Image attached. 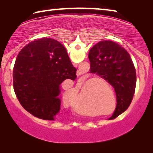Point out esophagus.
<instances>
[{
  "instance_id": "34e87169",
  "label": "esophagus",
  "mask_w": 153,
  "mask_h": 153,
  "mask_svg": "<svg viewBox=\"0 0 153 153\" xmlns=\"http://www.w3.org/2000/svg\"><path fill=\"white\" fill-rule=\"evenodd\" d=\"M81 74H82V73H81V72H80L79 70L77 71V76H81Z\"/></svg>"
}]
</instances>
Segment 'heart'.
Returning a JSON list of instances; mask_svg holds the SVG:
<instances>
[{"instance_id": "1", "label": "heart", "mask_w": 153, "mask_h": 153, "mask_svg": "<svg viewBox=\"0 0 153 153\" xmlns=\"http://www.w3.org/2000/svg\"><path fill=\"white\" fill-rule=\"evenodd\" d=\"M90 80H88L84 82L80 91L74 95L70 100H69V98L67 95V102H69V106L75 113L82 115H90L92 113L94 105L90 95ZM108 96L106 95L105 93L100 94L95 98V105L100 108H105V111H108L112 108L113 106L111 101H108Z\"/></svg>"}]
</instances>
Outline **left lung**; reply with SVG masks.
Segmentation results:
<instances>
[{
  "label": "left lung",
  "instance_id": "1",
  "mask_svg": "<svg viewBox=\"0 0 153 153\" xmlns=\"http://www.w3.org/2000/svg\"><path fill=\"white\" fill-rule=\"evenodd\" d=\"M90 73L96 74L113 87L117 98V106L113 120L126 111L130 105L135 92L136 73L128 52L117 43L110 40L98 42L88 54Z\"/></svg>",
  "mask_w": 153,
  "mask_h": 153
}]
</instances>
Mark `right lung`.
<instances>
[{
  "instance_id": "obj_1",
  "label": "right lung",
  "mask_w": 153,
  "mask_h": 153,
  "mask_svg": "<svg viewBox=\"0 0 153 153\" xmlns=\"http://www.w3.org/2000/svg\"><path fill=\"white\" fill-rule=\"evenodd\" d=\"M65 48L53 38H40L22 49L13 71V88L27 112L44 120H54L60 110L59 86L76 79Z\"/></svg>"
}]
</instances>
